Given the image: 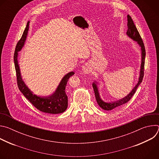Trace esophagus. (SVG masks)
Listing matches in <instances>:
<instances>
[{"instance_id":"1","label":"esophagus","mask_w":159,"mask_h":159,"mask_svg":"<svg viewBox=\"0 0 159 159\" xmlns=\"http://www.w3.org/2000/svg\"><path fill=\"white\" fill-rule=\"evenodd\" d=\"M93 68L90 65V63H86L83 66H82V71L84 74H89L92 72Z\"/></svg>"}]
</instances>
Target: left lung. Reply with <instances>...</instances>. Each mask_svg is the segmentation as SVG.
<instances>
[{"instance_id":"1","label":"left lung","mask_w":159,"mask_h":159,"mask_svg":"<svg viewBox=\"0 0 159 159\" xmlns=\"http://www.w3.org/2000/svg\"><path fill=\"white\" fill-rule=\"evenodd\" d=\"M127 17H128V24H127L128 30H127L126 34L131 39H133V40H134L136 41H137V43L139 44V45L141 47V49H142V64H141V69H140V75L139 80V82H138L137 84L136 85V86L131 90V92L127 96L123 98L122 99H120V101H118L117 102H111V103L105 102H104L103 101H102L101 99V98L99 97V94L97 85L95 83H93V86L94 91V94H95V96H96L97 102H98V105L102 109H103L104 110H106V111H109V110H111L112 109H115V108H116L118 106H120L126 103L127 102H128L131 99V98L133 96L134 94L135 93L136 90H137V89L138 88L139 85L142 83L143 76H144V66H145V55H146L144 43L143 42V40L141 38V36H140L139 32L138 31L137 28H136V26L134 24V22H133L131 17H130L129 15H128Z\"/></svg>"}]
</instances>
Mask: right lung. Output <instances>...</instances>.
Listing matches in <instances>:
<instances>
[{"label":"right lung","instance_id":"obj_1","mask_svg":"<svg viewBox=\"0 0 159 159\" xmlns=\"http://www.w3.org/2000/svg\"><path fill=\"white\" fill-rule=\"evenodd\" d=\"M28 29L29 22L27 23V26L21 36V38L19 40L16 44L14 55V65L18 88L25 97H26V98L38 110L44 112L49 113V114H59V113L63 112L66 109L68 106V98L65 93V87L68 80L71 76L74 74V72H71L67 74L62 79L55 93L48 98H41L33 94L22 80L19 66L17 62V52L20 51L22 47H23L28 34Z\"/></svg>","mask_w":159,"mask_h":159}]
</instances>
